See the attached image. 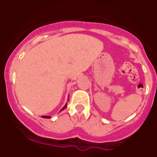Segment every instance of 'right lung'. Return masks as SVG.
<instances>
[{
    "instance_id": "1",
    "label": "right lung",
    "mask_w": 157,
    "mask_h": 157,
    "mask_svg": "<svg viewBox=\"0 0 157 157\" xmlns=\"http://www.w3.org/2000/svg\"><path fill=\"white\" fill-rule=\"evenodd\" d=\"M66 107H67V104H66V105H64V107H63V108L62 109H61V111H62V110H64V109H65L66 108ZM42 118H51V117L50 116H48V115H42Z\"/></svg>"
}]
</instances>
